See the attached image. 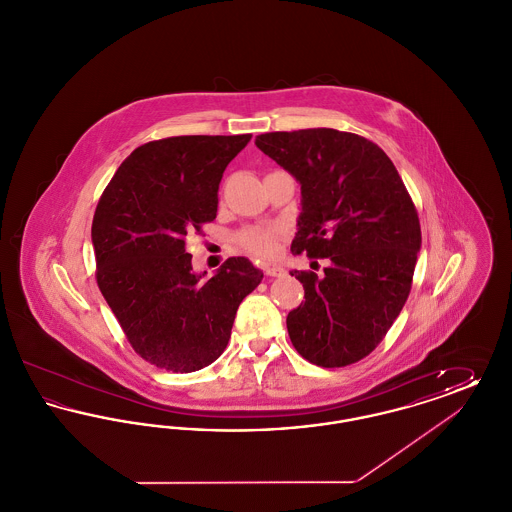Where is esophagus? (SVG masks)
I'll use <instances>...</instances> for the list:
<instances>
[{"mask_svg": "<svg viewBox=\"0 0 512 512\" xmlns=\"http://www.w3.org/2000/svg\"><path fill=\"white\" fill-rule=\"evenodd\" d=\"M265 274H267L268 278H274V276H282V274H284V268L265 267Z\"/></svg>", "mask_w": 512, "mask_h": 512, "instance_id": "esophagus-1", "label": "esophagus"}]
</instances>
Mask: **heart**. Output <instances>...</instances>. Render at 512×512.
<instances>
[{"instance_id": "1", "label": "heart", "mask_w": 512, "mask_h": 512, "mask_svg": "<svg viewBox=\"0 0 512 512\" xmlns=\"http://www.w3.org/2000/svg\"><path fill=\"white\" fill-rule=\"evenodd\" d=\"M242 244L253 257H257L261 261H268L278 255L280 238H278L276 230L253 228V230H247L242 234Z\"/></svg>"}]
</instances>
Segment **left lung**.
<instances>
[{
  "instance_id": "obj_1",
  "label": "left lung",
  "mask_w": 512,
  "mask_h": 512,
  "mask_svg": "<svg viewBox=\"0 0 512 512\" xmlns=\"http://www.w3.org/2000/svg\"><path fill=\"white\" fill-rule=\"evenodd\" d=\"M259 147L301 186L292 253L328 259L299 272L305 301L286 318L293 347L334 368L366 357L399 317L420 251L413 199L390 157L363 136L334 128L267 132Z\"/></svg>"
}]
</instances>
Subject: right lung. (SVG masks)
I'll use <instances>...</instances> for the list:
<instances>
[{
	"label": "right lung",
	"instance_id": "add662e5",
	"mask_svg": "<svg viewBox=\"0 0 512 512\" xmlns=\"http://www.w3.org/2000/svg\"><path fill=\"white\" fill-rule=\"evenodd\" d=\"M251 134L174 136L136 147L92 222L98 286L147 363L195 372L226 349L236 311L263 270L230 257L197 274L186 236L217 217L219 184Z\"/></svg>",
	"mask_w": 512,
	"mask_h": 512
}]
</instances>
